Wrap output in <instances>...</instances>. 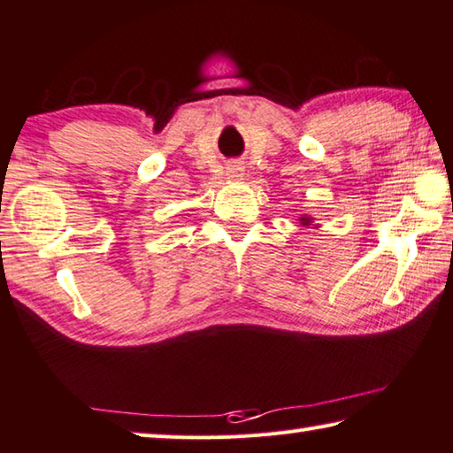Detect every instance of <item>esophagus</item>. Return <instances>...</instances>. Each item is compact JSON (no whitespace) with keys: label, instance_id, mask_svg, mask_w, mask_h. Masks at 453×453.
Returning a JSON list of instances; mask_svg holds the SVG:
<instances>
[{"label":"esophagus","instance_id":"34e87169","mask_svg":"<svg viewBox=\"0 0 453 453\" xmlns=\"http://www.w3.org/2000/svg\"><path fill=\"white\" fill-rule=\"evenodd\" d=\"M242 170L240 167H229V178H240Z\"/></svg>","mask_w":453,"mask_h":453}]
</instances>
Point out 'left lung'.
Listing matches in <instances>:
<instances>
[{
	"label": "left lung",
	"mask_w": 453,
	"mask_h": 453,
	"mask_svg": "<svg viewBox=\"0 0 453 453\" xmlns=\"http://www.w3.org/2000/svg\"><path fill=\"white\" fill-rule=\"evenodd\" d=\"M300 221H302V226H311V218L310 216H302Z\"/></svg>",
	"instance_id": "8db88e82"
}]
</instances>
